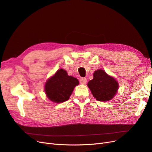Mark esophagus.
<instances>
[{"label":"esophagus","instance_id":"obj_1","mask_svg":"<svg viewBox=\"0 0 152 152\" xmlns=\"http://www.w3.org/2000/svg\"><path fill=\"white\" fill-rule=\"evenodd\" d=\"M86 82H87V79H86V78L82 77V78H81V79H80V84H82V85L86 84Z\"/></svg>","mask_w":152,"mask_h":152}]
</instances>
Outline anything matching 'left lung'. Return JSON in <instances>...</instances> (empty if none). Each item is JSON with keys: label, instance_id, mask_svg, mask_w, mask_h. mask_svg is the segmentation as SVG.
Returning a JSON list of instances; mask_svg holds the SVG:
<instances>
[{"label": "left lung", "instance_id": "left-lung-1", "mask_svg": "<svg viewBox=\"0 0 152 152\" xmlns=\"http://www.w3.org/2000/svg\"><path fill=\"white\" fill-rule=\"evenodd\" d=\"M93 76V79L89 81L87 86L94 97L99 102L112 99L117 93L118 82L100 69L94 72Z\"/></svg>", "mask_w": 152, "mask_h": 152}]
</instances>
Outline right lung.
I'll return each mask as SVG.
<instances>
[{"label": "right lung", "instance_id": "add662e5", "mask_svg": "<svg viewBox=\"0 0 152 152\" xmlns=\"http://www.w3.org/2000/svg\"><path fill=\"white\" fill-rule=\"evenodd\" d=\"M79 84L76 78L69 76L67 72L60 69L47 81L45 91L48 98L54 103H62L67 101L74 87Z\"/></svg>", "mask_w": 152, "mask_h": 152}]
</instances>
